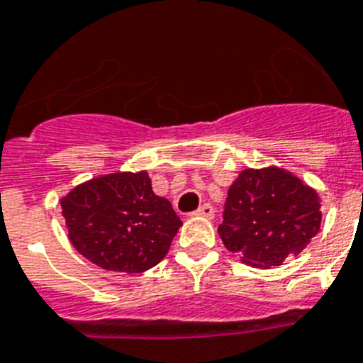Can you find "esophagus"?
I'll return each instance as SVG.
<instances>
[{
    "label": "esophagus",
    "mask_w": 363,
    "mask_h": 363,
    "mask_svg": "<svg viewBox=\"0 0 363 363\" xmlns=\"http://www.w3.org/2000/svg\"><path fill=\"white\" fill-rule=\"evenodd\" d=\"M192 215L194 216H205V218H213V216H215V207H213L211 203L199 205V209L194 211Z\"/></svg>",
    "instance_id": "esophagus-1"
}]
</instances>
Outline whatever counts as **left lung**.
Wrapping results in <instances>:
<instances>
[{"mask_svg":"<svg viewBox=\"0 0 363 363\" xmlns=\"http://www.w3.org/2000/svg\"><path fill=\"white\" fill-rule=\"evenodd\" d=\"M218 226L228 250L256 267L281 265L320 230V199L279 167L245 169L228 192Z\"/></svg>","mask_w":363,"mask_h":363,"instance_id":"left-lung-1","label":"left lung"}]
</instances>
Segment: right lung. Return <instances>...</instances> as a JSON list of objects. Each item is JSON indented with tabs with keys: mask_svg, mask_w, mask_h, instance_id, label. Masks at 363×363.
Wrapping results in <instances>:
<instances>
[{
	"mask_svg": "<svg viewBox=\"0 0 363 363\" xmlns=\"http://www.w3.org/2000/svg\"><path fill=\"white\" fill-rule=\"evenodd\" d=\"M73 247L111 271L143 273L164 258L182 226L143 173H113L73 188L62 199Z\"/></svg>",
	"mask_w": 363,
	"mask_h": 363,
	"instance_id": "obj_1",
	"label": "right lung"
}]
</instances>
